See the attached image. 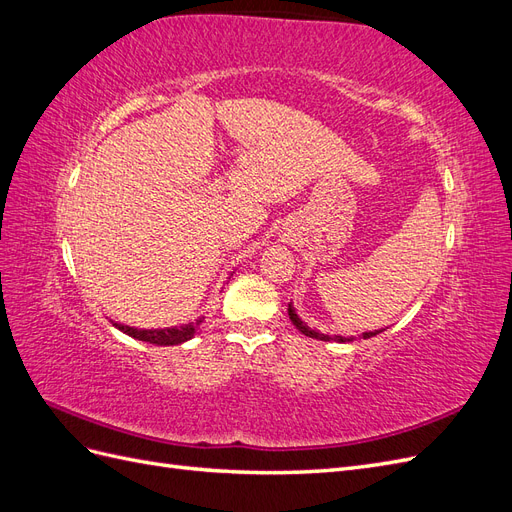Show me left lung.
<instances>
[{
    "mask_svg": "<svg viewBox=\"0 0 512 512\" xmlns=\"http://www.w3.org/2000/svg\"><path fill=\"white\" fill-rule=\"evenodd\" d=\"M288 316H290L294 327H297V329H299L303 335H307V337L322 339V342H339V344H346V342H352V339H354V337H344V335H324V333H320V331H316V329H309L307 324L297 316V312H294L292 303H288ZM378 333H380V331H369V333H363L361 337L367 339V337H374V335H378Z\"/></svg>",
    "mask_w": 512,
    "mask_h": 512,
    "instance_id": "8db88e82",
    "label": "left lung"
}]
</instances>
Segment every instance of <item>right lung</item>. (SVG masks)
<instances>
[{
    "label": "right lung",
    "mask_w": 512,
    "mask_h": 512,
    "mask_svg": "<svg viewBox=\"0 0 512 512\" xmlns=\"http://www.w3.org/2000/svg\"><path fill=\"white\" fill-rule=\"evenodd\" d=\"M203 322H205V316L196 318L194 322L181 324V327H166V329H136V327H128V324H121V322H113V327H117L119 331H123L134 339H141V342H147V344L177 346V344H183V342H188V339H192L200 331V327H203Z\"/></svg>",
    "instance_id": "add662e5"
}]
</instances>
